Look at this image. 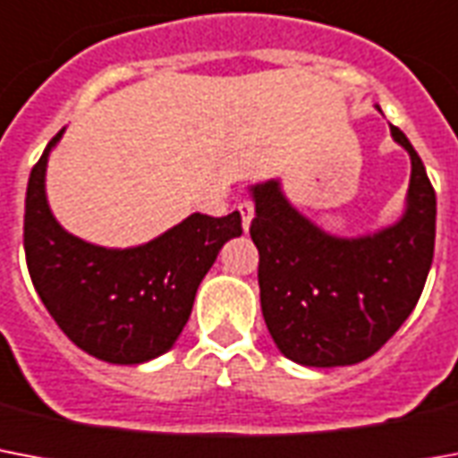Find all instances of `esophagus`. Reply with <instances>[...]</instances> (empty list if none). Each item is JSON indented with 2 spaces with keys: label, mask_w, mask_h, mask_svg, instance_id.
I'll list each match as a JSON object with an SVG mask.
<instances>
[{
  "label": "esophagus",
  "mask_w": 458,
  "mask_h": 458,
  "mask_svg": "<svg viewBox=\"0 0 458 458\" xmlns=\"http://www.w3.org/2000/svg\"><path fill=\"white\" fill-rule=\"evenodd\" d=\"M239 212H241V225H243V232H248V229H250L252 217H255V206H252L250 200H243V203H239Z\"/></svg>",
  "instance_id": "esophagus-1"
}]
</instances>
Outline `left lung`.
<instances>
[{
	"label": "left lung",
	"mask_w": 458,
	"mask_h": 458,
	"mask_svg": "<svg viewBox=\"0 0 458 458\" xmlns=\"http://www.w3.org/2000/svg\"><path fill=\"white\" fill-rule=\"evenodd\" d=\"M376 111L380 108L376 106ZM411 160L404 210L364 236H335L286 199L279 179L250 186L259 250V305L274 345L295 364L350 367L378 352L426 286L435 248V191L404 131Z\"/></svg>",
	"instance_id": "obj_1"
}]
</instances>
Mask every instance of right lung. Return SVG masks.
<instances>
[{
	"label": "right lung",
	"mask_w": 458,
	"mask_h": 458,
	"mask_svg": "<svg viewBox=\"0 0 458 458\" xmlns=\"http://www.w3.org/2000/svg\"><path fill=\"white\" fill-rule=\"evenodd\" d=\"M65 127L30 172L23 246L28 272L58 328L108 364H144L172 350L191 317L200 281L226 241L241 236V215L191 212L156 239L106 248L61 226L47 199V165Z\"/></svg>",
	"instance_id": "add662e5"
}]
</instances>
